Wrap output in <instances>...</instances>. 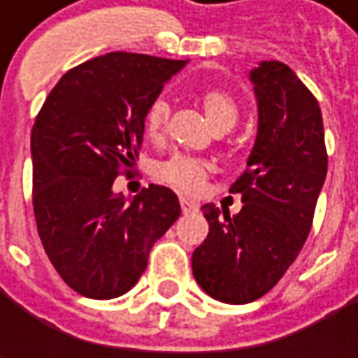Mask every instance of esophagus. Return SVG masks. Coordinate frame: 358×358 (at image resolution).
<instances>
[{
  "instance_id": "esophagus-1",
  "label": "esophagus",
  "mask_w": 358,
  "mask_h": 358,
  "mask_svg": "<svg viewBox=\"0 0 358 358\" xmlns=\"http://www.w3.org/2000/svg\"><path fill=\"white\" fill-rule=\"evenodd\" d=\"M179 203H181V209H183V213H191V211H197V203L189 201L187 197H181V199H179Z\"/></svg>"
}]
</instances>
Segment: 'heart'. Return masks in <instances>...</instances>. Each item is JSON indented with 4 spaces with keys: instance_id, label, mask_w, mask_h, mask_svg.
Returning a JSON list of instances; mask_svg holds the SVG:
<instances>
[{
    "instance_id": "1",
    "label": "heart",
    "mask_w": 358,
    "mask_h": 358,
    "mask_svg": "<svg viewBox=\"0 0 358 358\" xmlns=\"http://www.w3.org/2000/svg\"><path fill=\"white\" fill-rule=\"evenodd\" d=\"M197 101L203 107L205 115L209 119V123L217 131H229L235 127L237 119H239V103L235 99V95L225 87L219 85H209L203 87L197 93ZM171 117V107L165 99H153L147 105L143 115V129L145 135L151 141H163L167 135V125ZM211 171V165L203 159L189 157V155H175L167 159L165 163H161L157 169V175L169 183L175 189L183 191V193H199L207 183V177Z\"/></svg>"
}]
</instances>
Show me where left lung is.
<instances>
[{"label":"left lung","mask_w":358,"mask_h":358,"mask_svg":"<svg viewBox=\"0 0 358 358\" xmlns=\"http://www.w3.org/2000/svg\"><path fill=\"white\" fill-rule=\"evenodd\" d=\"M259 127L247 169L231 185L237 215L203 205L209 235L193 251L199 287L221 303L245 305L268 293L301 253L327 177L321 107L281 62L251 71Z\"/></svg>","instance_id":"left-lung-1"}]
</instances>
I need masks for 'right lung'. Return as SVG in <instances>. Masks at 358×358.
<instances>
[{
	"label": "right lung",
	"mask_w": 358,
	"mask_h": 358,
	"mask_svg": "<svg viewBox=\"0 0 358 358\" xmlns=\"http://www.w3.org/2000/svg\"><path fill=\"white\" fill-rule=\"evenodd\" d=\"M187 62L113 51L69 69L31 129L34 213L51 265L76 293L115 299L147 267L155 241L181 215L171 189L131 203L113 193L143 143V115Z\"/></svg>",
	"instance_id": "add662e5"
}]
</instances>
